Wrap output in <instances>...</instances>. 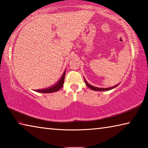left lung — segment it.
Returning <instances> with one entry per match:
<instances>
[{
  "mask_svg": "<svg viewBox=\"0 0 148 148\" xmlns=\"http://www.w3.org/2000/svg\"><path fill=\"white\" fill-rule=\"evenodd\" d=\"M84 81H85V82H86V86H87V87H89L90 89H92V90H93V91H108V90H110V89H112L115 88V87H116L119 85V84H117V85H116V86H114V87H108V88H100V87H97L92 86L91 85L89 84L88 83H87V81H86V79H85V78H84Z\"/></svg>",
  "mask_w": 148,
  "mask_h": 148,
  "instance_id": "1",
  "label": "left lung"
}]
</instances>
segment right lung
<instances>
[{
    "label": "right lung",
    "mask_w": 148,
    "mask_h": 148,
    "mask_svg": "<svg viewBox=\"0 0 148 148\" xmlns=\"http://www.w3.org/2000/svg\"><path fill=\"white\" fill-rule=\"evenodd\" d=\"M65 72H66V70H65L62 76L61 77V78L59 79V80L57 83L49 87H47V88L46 89H38V90H35V91L39 92H44V93H50V92H56L58 91L63 86L64 84V76H65Z\"/></svg>",
    "instance_id": "obj_1"
}]
</instances>
